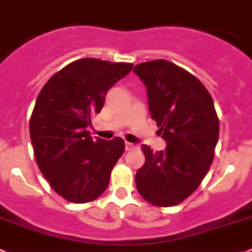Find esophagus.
<instances>
[{
	"mask_svg": "<svg viewBox=\"0 0 252 252\" xmlns=\"http://www.w3.org/2000/svg\"><path fill=\"white\" fill-rule=\"evenodd\" d=\"M125 148H126L127 152H129V150H136V149H139L138 145H136L134 143H129V142H126Z\"/></svg>",
	"mask_w": 252,
	"mask_h": 252,
	"instance_id": "1",
	"label": "esophagus"
}]
</instances>
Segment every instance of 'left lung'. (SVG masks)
<instances>
[{"mask_svg": "<svg viewBox=\"0 0 252 252\" xmlns=\"http://www.w3.org/2000/svg\"><path fill=\"white\" fill-rule=\"evenodd\" d=\"M133 72L147 87L150 115L167 143L158 153L142 147L137 190L155 206H175L196 190L214 160L220 134L214 100L193 74L168 61L137 64Z\"/></svg>", "mask_w": 252, "mask_h": 252, "instance_id": "1", "label": "left lung"}]
</instances>
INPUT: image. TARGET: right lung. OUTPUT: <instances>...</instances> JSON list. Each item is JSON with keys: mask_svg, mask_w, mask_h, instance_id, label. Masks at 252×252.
<instances>
[{"mask_svg": "<svg viewBox=\"0 0 252 252\" xmlns=\"http://www.w3.org/2000/svg\"><path fill=\"white\" fill-rule=\"evenodd\" d=\"M132 68L131 63L79 59L56 72L38 93L30 119L33 154L49 186L70 203L102 195L124 154L123 138L93 141L87 127L102 110L109 88Z\"/></svg>", "mask_w": 252, "mask_h": 252, "instance_id": "obj_1", "label": "right lung"}]
</instances>
